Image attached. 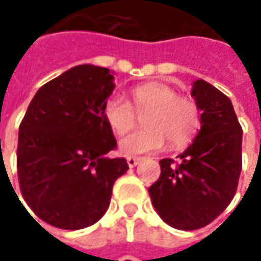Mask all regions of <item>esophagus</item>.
I'll list each match as a JSON object with an SVG mask.
<instances>
[{"label": "esophagus", "mask_w": 261, "mask_h": 261, "mask_svg": "<svg viewBox=\"0 0 261 261\" xmlns=\"http://www.w3.org/2000/svg\"><path fill=\"white\" fill-rule=\"evenodd\" d=\"M141 156H127L126 158V161H127V166L130 167V168H134V167H136L139 163H141Z\"/></svg>", "instance_id": "esophagus-1"}]
</instances>
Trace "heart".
I'll list each match as a JSON object with an SVG mask.
<instances>
[{"label": "heart", "instance_id": "1", "mask_svg": "<svg viewBox=\"0 0 261 261\" xmlns=\"http://www.w3.org/2000/svg\"><path fill=\"white\" fill-rule=\"evenodd\" d=\"M132 103L122 95H110L101 113L107 126L116 135L130 130L136 122L135 112H145L142 127L120 139L119 149L125 155H141L164 148L167 141L173 146L186 145L199 127V110L193 100L175 95L170 87L148 83L132 90Z\"/></svg>", "mask_w": 261, "mask_h": 261}]
</instances>
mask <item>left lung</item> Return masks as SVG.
Masks as SVG:
<instances>
[{
	"label": "left lung",
	"instance_id": "1",
	"mask_svg": "<svg viewBox=\"0 0 261 261\" xmlns=\"http://www.w3.org/2000/svg\"><path fill=\"white\" fill-rule=\"evenodd\" d=\"M200 130L180 154L160 161L161 175L148 189L161 219L175 229H199L231 203L241 173L243 129L231 100L203 80L192 87Z\"/></svg>",
	"mask_w": 261,
	"mask_h": 261
}]
</instances>
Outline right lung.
Wrapping results in <instances>:
<instances>
[{
    "label": "right lung",
    "instance_id": "add662e5",
    "mask_svg": "<svg viewBox=\"0 0 261 261\" xmlns=\"http://www.w3.org/2000/svg\"><path fill=\"white\" fill-rule=\"evenodd\" d=\"M109 68L78 65L40 87L18 129L17 173L32 211L61 229L95 224L115 181L129 170L110 158L113 130L101 109L115 90Z\"/></svg>",
    "mask_w": 261,
    "mask_h": 261
}]
</instances>
